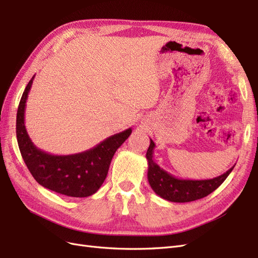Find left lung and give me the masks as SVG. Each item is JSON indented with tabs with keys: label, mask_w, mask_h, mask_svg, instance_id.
<instances>
[{
	"label": "left lung",
	"mask_w": 258,
	"mask_h": 258,
	"mask_svg": "<svg viewBox=\"0 0 258 258\" xmlns=\"http://www.w3.org/2000/svg\"><path fill=\"white\" fill-rule=\"evenodd\" d=\"M155 143L151 139L150 147L146 152L148 183L159 197L171 202H189L207 197L225 181L235 167H231L220 176L209 179L178 178L168 173L155 162L153 157Z\"/></svg>",
	"instance_id": "left-lung-1"
}]
</instances>
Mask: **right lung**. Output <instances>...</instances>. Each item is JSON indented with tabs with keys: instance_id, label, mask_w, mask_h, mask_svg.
Here are the masks:
<instances>
[{
	"instance_id": "add662e5",
	"label": "right lung",
	"mask_w": 258,
	"mask_h": 258,
	"mask_svg": "<svg viewBox=\"0 0 258 258\" xmlns=\"http://www.w3.org/2000/svg\"><path fill=\"white\" fill-rule=\"evenodd\" d=\"M34 76L22 93L17 111L16 134L21 156L35 181L45 188L70 197L91 196L103 184L114 154L132 129L108 137L95 147L79 154L52 155L37 148L25 126V111Z\"/></svg>"
}]
</instances>
